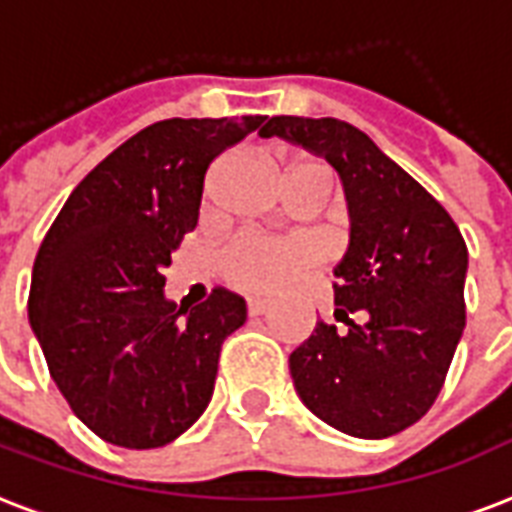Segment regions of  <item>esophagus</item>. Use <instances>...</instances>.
<instances>
[{
  "label": "esophagus",
  "mask_w": 512,
  "mask_h": 512,
  "mask_svg": "<svg viewBox=\"0 0 512 512\" xmlns=\"http://www.w3.org/2000/svg\"><path fill=\"white\" fill-rule=\"evenodd\" d=\"M247 308L252 317H263L265 311L271 308V300H260V298H249L247 300Z\"/></svg>",
  "instance_id": "obj_1"
}]
</instances>
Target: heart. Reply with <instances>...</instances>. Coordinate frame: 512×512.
<instances>
[{
	"instance_id": "heart-1",
	"label": "heart",
	"mask_w": 512,
	"mask_h": 512,
	"mask_svg": "<svg viewBox=\"0 0 512 512\" xmlns=\"http://www.w3.org/2000/svg\"><path fill=\"white\" fill-rule=\"evenodd\" d=\"M308 169L327 174L325 166L308 161H292L287 166V174ZM317 257V244L308 239H265L257 233H241L225 249L222 268L230 282L239 284L241 290L273 292L290 282L295 273L314 265Z\"/></svg>"
}]
</instances>
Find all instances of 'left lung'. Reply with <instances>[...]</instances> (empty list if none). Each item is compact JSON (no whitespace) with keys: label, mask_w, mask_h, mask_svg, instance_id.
<instances>
[{"label":"left lung","mask_w":512,"mask_h":512,"mask_svg":"<svg viewBox=\"0 0 512 512\" xmlns=\"http://www.w3.org/2000/svg\"><path fill=\"white\" fill-rule=\"evenodd\" d=\"M260 136L322 155L338 171L349 206V249L333 284L335 319L346 327L317 322L290 354L300 400L351 438L397 435L432 408L462 338V233L351 123L276 115Z\"/></svg>","instance_id":"1"}]
</instances>
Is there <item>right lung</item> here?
I'll use <instances>...</instances> for the list:
<instances>
[{"instance_id": "right-lung-1", "label": "right lung", "mask_w": 512, "mask_h": 512, "mask_svg": "<svg viewBox=\"0 0 512 512\" xmlns=\"http://www.w3.org/2000/svg\"><path fill=\"white\" fill-rule=\"evenodd\" d=\"M263 120L142 128L74 187L42 239L31 330L74 416L112 446H166L212 400L222 341L247 322V303L214 287L187 311L163 295V271L198 222L209 163Z\"/></svg>"}]
</instances>
